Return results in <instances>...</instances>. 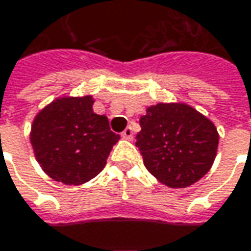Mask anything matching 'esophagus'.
Returning <instances> with one entry per match:
<instances>
[{"mask_svg": "<svg viewBox=\"0 0 251 251\" xmlns=\"http://www.w3.org/2000/svg\"><path fill=\"white\" fill-rule=\"evenodd\" d=\"M122 136H124L125 139H133V129H132L130 126H127L125 130L122 132Z\"/></svg>", "mask_w": 251, "mask_h": 251, "instance_id": "obj_1", "label": "esophagus"}]
</instances>
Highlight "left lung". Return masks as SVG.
Masks as SVG:
<instances>
[{
  "instance_id": "left-lung-1",
  "label": "left lung",
  "mask_w": 251,
  "mask_h": 251,
  "mask_svg": "<svg viewBox=\"0 0 251 251\" xmlns=\"http://www.w3.org/2000/svg\"><path fill=\"white\" fill-rule=\"evenodd\" d=\"M136 135L144 164L159 182L171 188L193 185L216 159L218 132L214 124L185 103L149 106Z\"/></svg>"
}]
</instances>
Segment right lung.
<instances>
[{"mask_svg":"<svg viewBox=\"0 0 251 251\" xmlns=\"http://www.w3.org/2000/svg\"><path fill=\"white\" fill-rule=\"evenodd\" d=\"M93 98H58L40 110L30 141L43 171L66 185L90 181L106 165L119 141L104 115L93 112Z\"/></svg>","mask_w":251,"mask_h":251,"instance_id":"1","label":"right lung"}]
</instances>
